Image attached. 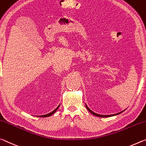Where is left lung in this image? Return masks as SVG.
<instances>
[{
	"label": "left lung",
	"instance_id": "1",
	"mask_svg": "<svg viewBox=\"0 0 146 146\" xmlns=\"http://www.w3.org/2000/svg\"><path fill=\"white\" fill-rule=\"evenodd\" d=\"M85 106H86V108H87V109H88V111H89L90 113L92 114L93 115L96 116H98V117H102V118H105V117H111V116H113L118 115V114H120V113H122V112H123V111H121V112H120V113H118L114 114H111V115H102V114H97V113H94V112L92 111L91 110H90V109L89 108V107H87V105H86V104H85Z\"/></svg>",
	"mask_w": 146,
	"mask_h": 146
}]
</instances>
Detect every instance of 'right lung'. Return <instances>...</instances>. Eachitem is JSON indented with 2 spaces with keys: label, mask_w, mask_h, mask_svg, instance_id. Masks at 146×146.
Instances as JSON below:
<instances>
[{
  "label": "right lung",
  "mask_w": 146,
  "mask_h": 146,
  "mask_svg": "<svg viewBox=\"0 0 146 146\" xmlns=\"http://www.w3.org/2000/svg\"><path fill=\"white\" fill-rule=\"evenodd\" d=\"M59 106H60V105H59L58 106H57V107L56 109H55L53 111H52L51 113H48V114H44V115H40V116H39V117H48V116H50L51 115H52V114H53L55 112H56L57 109H58V108L59 107Z\"/></svg>",
  "instance_id": "right-lung-1"
}]
</instances>
